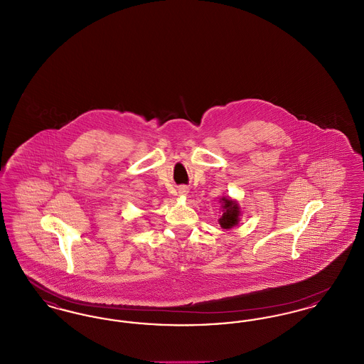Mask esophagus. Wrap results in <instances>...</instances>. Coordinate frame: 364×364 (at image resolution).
<instances>
[{
    "label": "esophagus",
    "mask_w": 364,
    "mask_h": 364,
    "mask_svg": "<svg viewBox=\"0 0 364 364\" xmlns=\"http://www.w3.org/2000/svg\"><path fill=\"white\" fill-rule=\"evenodd\" d=\"M187 193H188V188H187V187H180V188H178V195H180V196H186Z\"/></svg>",
    "instance_id": "esophagus-1"
}]
</instances>
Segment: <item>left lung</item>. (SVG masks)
<instances>
[{"instance_id":"left-lung-1","label":"left lung","mask_w":364,"mask_h":364,"mask_svg":"<svg viewBox=\"0 0 364 364\" xmlns=\"http://www.w3.org/2000/svg\"><path fill=\"white\" fill-rule=\"evenodd\" d=\"M223 202V215L221 218L218 220L220 225L223 229H232L233 226L237 225L239 221H240V215H242V211H240V206L236 200H232L230 198H226L224 196L221 199Z\"/></svg>"}]
</instances>
